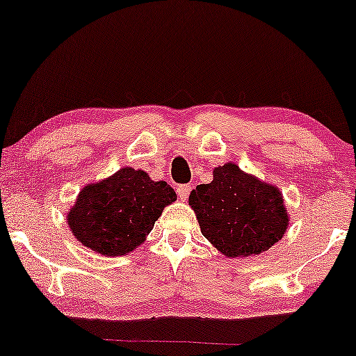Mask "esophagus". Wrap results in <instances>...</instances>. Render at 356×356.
Here are the masks:
<instances>
[{"label":"esophagus","mask_w":356,"mask_h":356,"mask_svg":"<svg viewBox=\"0 0 356 356\" xmlns=\"http://www.w3.org/2000/svg\"><path fill=\"white\" fill-rule=\"evenodd\" d=\"M175 191H177L179 197H181L182 201H186L187 195H189V192H191V186H187V184H179V186L175 187Z\"/></svg>","instance_id":"obj_1"}]
</instances>
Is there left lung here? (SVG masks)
Segmentation results:
<instances>
[{"label":"left lung","instance_id":"8db88e82","mask_svg":"<svg viewBox=\"0 0 356 356\" xmlns=\"http://www.w3.org/2000/svg\"><path fill=\"white\" fill-rule=\"evenodd\" d=\"M189 206L204 238L227 257L268 251L288 227L281 192L244 174L236 164L214 169L211 184L191 192Z\"/></svg>","mask_w":356,"mask_h":356}]
</instances>
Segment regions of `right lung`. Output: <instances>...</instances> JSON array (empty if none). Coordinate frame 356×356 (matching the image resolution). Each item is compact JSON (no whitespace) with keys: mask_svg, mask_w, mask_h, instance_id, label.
Listing matches in <instances>:
<instances>
[{"mask_svg":"<svg viewBox=\"0 0 356 356\" xmlns=\"http://www.w3.org/2000/svg\"><path fill=\"white\" fill-rule=\"evenodd\" d=\"M175 197L165 181L154 182L144 170L125 167L85 187L68 212V224L83 246L104 256H122L145 239Z\"/></svg>","mask_w":356,"mask_h":356,"instance_id":"add662e5","label":"right lung"}]
</instances>
